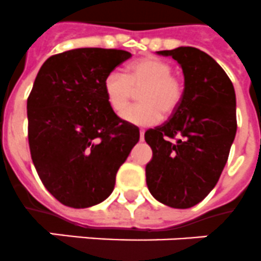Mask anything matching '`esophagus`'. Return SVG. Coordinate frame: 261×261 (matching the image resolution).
Instances as JSON below:
<instances>
[{"mask_svg": "<svg viewBox=\"0 0 261 261\" xmlns=\"http://www.w3.org/2000/svg\"><path fill=\"white\" fill-rule=\"evenodd\" d=\"M139 139H141V141H143V139H145V130L139 131Z\"/></svg>", "mask_w": 261, "mask_h": 261, "instance_id": "34e87169", "label": "esophagus"}]
</instances>
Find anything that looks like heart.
<instances>
[{
	"label": "heart",
	"instance_id": "b5f03b06",
	"mask_svg": "<svg viewBox=\"0 0 261 261\" xmlns=\"http://www.w3.org/2000/svg\"><path fill=\"white\" fill-rule=\"evenodd\" d=\"M139 100L122 112V119L135 126L158 123L162 112L170 115L179 106L184 96V83L173 75V65L158 57L135 61L123 75L112 71L105 77L103 91L107 103L115 112H120L139 91Z\"/></svg>",
	"mask_w": 261,
	"mask_h": 261
}]
</instances>
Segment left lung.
<instances>
[{
	"instance_id": "left-lung-1",
	"label": "left lung",
	"mask_w": 261,
	"mask_h": 261,
	"mask_svg": "<svg viewBox=\"0 0 261 261\" xmlns=\"http://www.w3.org/2000/svg\"><path fill=\"white\" fill-rule=\"evenodd\" d=\"M156 54L177 60L184 96L170 119L145 133L152 150L146 182L156 201L186 209L204 200L224 170L236 137V94L225 71L202 50L178 46Z\"/></svg>"
}]
</instances>
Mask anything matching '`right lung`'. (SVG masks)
<instances>
[{"instance_id": "add662e5", "label": "right lung", "mask_w": 261, "mask_h": 261, "mask_svg": "<svg viewBox=\"0 0 261 261\" xmlns=\"http://www.w3.org/2000/svg\"><path fill=\"white\" fill-rule=\"evenodd\" d=\"M131 54L77 48L50 56L28 97V139L48 192L67 206L100 204L139 141V128L119 119L103 82Z\"/></svg>"}]
</instances>
